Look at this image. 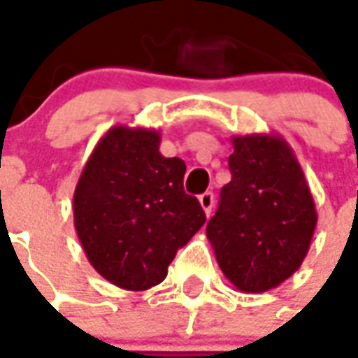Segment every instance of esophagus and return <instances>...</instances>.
<instances>
[{"label":"esophagus","mask_w":358,"mask_h":358,"mask_svg":"<svg viewBox=\"0 0 358 358\" xmlns=\"http://www.w3.org/2000/svg\"><path fill=\"white\" fill-rule=\"evenodd\" d=\"M199 202L202 210H204V214L210 215L212 214V208H214V194L212 192H204V194H200Z\"/></svg>","instance_id":"1"}]
</instances>
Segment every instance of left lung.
<instances>
[{
    "mask_svg": "<svg viewBox=\"0 0 358 358\" xmlns=\"http://www.w3.org/2000/svg\"><path fill=\"white\" fill-rule=\"evenodd\" d=\"M231 181L208 222L220 270L243 293L289 280L310 248L318 214L295 152L281 134L231 136Z\"/></svg>",
    "mask_w": 358,
    "mask_h": 358,
    "instance_id": "left-lung-1",
    "label": "left lung"
}]
</instances>
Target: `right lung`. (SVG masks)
Masks as SVG:
<instances>
[{"label":"right lung","instance_id":"add662e5","mask_svg":"<svg viewBox=\"0 0 358 358\" xmlns=\"http://www.w3.org/2000/svg\"><path fill=\"white\" fill-rule=\"evenodd\" d=\"M144 127H111L94 146L73 194L78 241L88 262L113 285L146 291L206 222L183 189V159L166 158Z\"/></svg>","mask_w":358,"mask_h":358}]
</instances>
